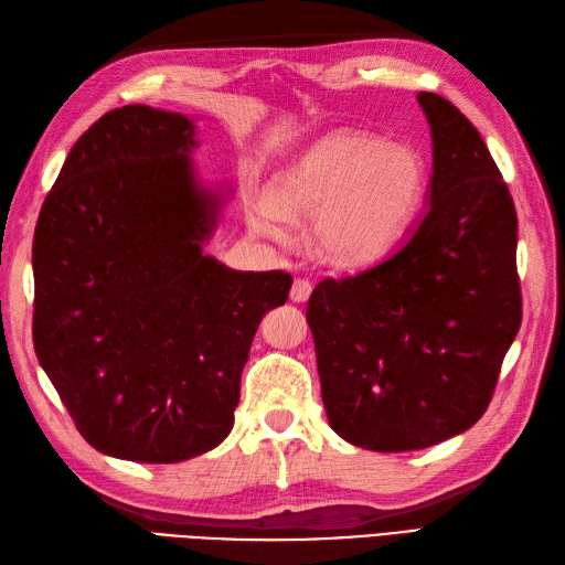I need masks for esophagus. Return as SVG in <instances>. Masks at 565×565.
<instances>
[{"instance_id": "1", "label": "esophagus", "mask_w": 565, "mask_h": 565, "mask_svg": "<svg viewBox=\"0 0 565 565\" xmlns=\"http://www.w3.org/2000/svg\"><path fill=\"white\" fill-rule=\"evenodd\" d=\"M309 295H311V282L307 278H297L292 282V289H289V299L297 301V303L299 301H307Z\"/></svg>"}]
</instances>
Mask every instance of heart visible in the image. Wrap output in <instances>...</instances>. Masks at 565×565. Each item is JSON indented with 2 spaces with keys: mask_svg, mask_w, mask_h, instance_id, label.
<instances>
[{
  "mask_svg": "<svg viewBox=\"0 0 565 565\" xmlns=\"http://www.w3.org/2000/svg\"><path fill=\"white\" fill-rule=\"evenodd\" d=\"M425 161L406 142L334 130L301 151L273 180L270 194L249 200L254 233L287 237L289 221L313 218V245L334 266H361L385 254L423 202Z\"/></svg>",
  "mask_w": 565,
  "mask_h": 565,
  "instance_id": "b5f03b06",
  "label": "heart"
}]
</instances>
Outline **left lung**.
I'll return each mask as SVG.
<instances>
[{
  "label": "left lung",
  "instance_id": "left-lung-1",
  "mask_svg": "<svg viewBox=\"0 0 565 565\" xmlns=\"http://www.w3.org/2000/svg\"><path fill=\"white\" fill-rule=\"evenodd\" d=\"M418 104L433 135L428 206L387 258L320 280L307 307L330 428L373 451L476 425L523 318L507 182L451 102Z\"/></svg>",
  "mask_w": 565,
  "mask_h": 565
}]
</instances>
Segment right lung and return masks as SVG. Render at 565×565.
<instances>
[{
	"mask_svg": "<svg viewBox=\"0 0 565 565\" xmlns=\"http://www.w3.org/2000/svg\"><path fill=\"white\" fill-rule=\"evenodd\" d=\"M194 147L188 116L120 106L73 145L38 218L35 354L75 428L116 459L218 447L256 328L292 287L204 254L227 192L196 178Z\"/></svg>",
	"mask_w": 565,
	"mask_h": 565,
	"instance_id": "1",
	"label": "right lung"
}]
</instances>
